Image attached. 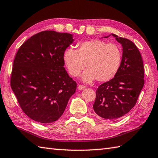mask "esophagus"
Masks as SVG:
<instances>
[{
	"label": "esophagus",
	"instance_id": "esophagus-1",
	"mask_svg": "<svg viewBox=\"0 0 158 158\" xmlns=\"http://www.w3.org/2000/svg\"><path fill=\"white\" fill-rule=\"evenodd\" d=\"M78 89L79 90H84L86 89V86H83V85H78Z\"/></svg>",
	"mask_w": 158,
	"mask_h": 158
}]
</instances>
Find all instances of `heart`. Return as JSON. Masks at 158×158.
Listing matches in <instances>:
<instances>
[{
    "label": "heart",
    "mask_w": 158,
    "mask_h": 158,
    "mask_svg": "<svg viewBox=\"0 0 158 158\" xmlns=\"http://www.w3.org/2000/svg\"><path fill=\"white\" fill-rule=\"evenodd\" d=\"M65 65L73 77L82 75V80L91 83L97 79L99 82L110 81L116 75L122 61V52L117 45L102 40L82 42L76 50L67 48L63 55Z\"/></svg>",
    "instance_id": "obj_1"
}]
</instances>
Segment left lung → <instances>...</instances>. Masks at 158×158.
I'll use <instances>...</instances> for the list:
<instances>
[{
    "label": "left lung",
    "mask_w": 158,
    "mask_h": 158,
    "mask_svg": "<svg viewBox=\"0 0 158 158\" xmlns=\"http://www.w3.org/2000/svg\"><path fill=\"white\" fill-rule=\"evenodd\" d=\"M122 47V61L116 75L98 87L93 110L99 116L115 120L128 114L135 106L144 85V68L141 53L127 38L111 34Z\"/></svg>",
    "instance_id": "1"
}]
</instances>
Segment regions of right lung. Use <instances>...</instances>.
Segmentation results:
<instances>
[{
  "instance_id": "right-lung-1",
  "label": "right lung",
  "mask_w": 158,
  "mask_h": 158,
  "mask_svg": "<svg viewBox=\"0 0 158 158\" xmlns=\"http://www.w3.org/2000/svg\"><path fill=\"white\" fill-rule=\"evenodd\" d=\"M73 41L71 34L43 31L27 40L16 53L10 86L31 120L43 124L57 121L75 93L77 85L63 59Z\"/></svg>"
}]
</instances>
